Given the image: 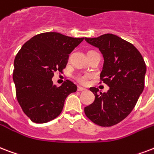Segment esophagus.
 <instances>
[{
	"instance_id": "esophagus-1",
	"label": "esophagus",
	"mask_w": 154,
	"mask_h": 154,
	"mask_svg": "<svg viewBox=\"0 0 154 154\" xmlns=\"http://www.w3.org/2000/svg\"><path fill=\"white\" fill-rule=\"evenodd\" d=\"M77 90H78V91H85L86 89L82 87V86H78V87H77Z\"/></svg>"
}]
</instances>
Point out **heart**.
Returning a JSON list of instances; mask_svg holds the SVG:
<instances>
[{
    "label": "heart",
    "mask_w": 154,
    "mask_h": 154,
    "mask_svg": "<svg viewBox=\"0 0 154 154\" xmlns=\"http://www.w3.org/2000/svg\"><path fill=\"white\" fill-rule=\"evenodd\" d=\"M89 78H90V75L88 74H79L76 77V80L77 82L81 84H83V85L87 83Z\"/></svg>",
    "instance_id": "obj_1"
}]
</instances>
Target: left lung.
Segmentation results:
<instances>
[{
    "label": "left lung",
    "instance_id": "1",
    "mask_svg": "<svg viewBox=\"0 0 154 154\" xmlns=\"http://www.w3.org/2000/svg\"><path fill=\"white\" fill-rule=\"evenodd\" d=\"M85 40L103 54L100 80L110 87L106 93L99 94L98 88H90L95 99L85 106V114L99 126H113L125 119L137 104L145 87L146 65L134 46L117 35L105 34Z\"/></svg>",
    "mask_w": 154,
    "mask_h": 154
}]
</instances>
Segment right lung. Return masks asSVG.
I'll return each instance as SVG.
<instances>
[{
    "instance_id": "right-lung-1",
    "label": "right lung",
    "mask_w": 154,
    "mask_h": 154,
    "mask_svg": "<svg viewBox=\"0 0 154 154\" xmlns=\"http://www.w3.org/2000/svg\"><path fill=\"white\" fill-rule=\"evenodd\" d=\"M83 39L56 32L41 33L24 43L16 55L13 72L16 97L32 122L43 124L56 119L68 95L77 91L71 81L57 87L51 78L56 72H63L69 54Z\"/></svg>"
}]
</instances>
